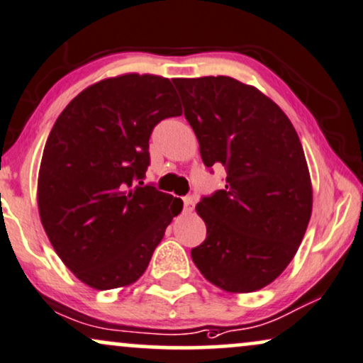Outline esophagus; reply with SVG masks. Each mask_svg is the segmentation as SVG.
Returning a JSON list of instances; mask_svg holds the SVG:
<instances>
[{
  "instance_id": "esophagus-1",
  "label": "esophagus",
  "mask_w": 363,
  "mask_h": 363,
  "mask_svg": "<svg viewBox=\"0 0 363 363\" xmlns=\"http://www.w3.org/2000/svg\"><path fill=\"white\" fill-rule=\"evenodd\" d=\"M193 206H195L193 196H185V199H183V211H185V213H190V211L193 210Z\"/></svg>"
}]
</instances>
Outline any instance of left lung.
Listing matches in <instances>:
<instances>
[{
	"instance_id": "left-lung-1",
	"label": "left lung",
	"mask_w": 363,
	"mask_h": 363,
	"mask_svg": "<svg viewBox=\"0 0 363 363\" xmlns=\"http://www.w3.org/2000/svg\"><path fill=\"white\" fill-rule=\"evenodd\" d=\"M205 167L223 164L225 190L196 211L205 242L191 248L201 275L232 294L272 284L298 250L312 215L302 143L286 115L257 88L230 77L175 78Z\"/></svg>"
}]
</instances>
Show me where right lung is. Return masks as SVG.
<instances>
[{"label": "right lung", "instance_id": "obj_1", "mask_svg": "<svg viewBox=\"0 0 363 363\" xmlns=\"http://www.w3.org/2000/svg\"><path fill=\"white\" fill-rule=\"evenodd\" d=\"M180 115L170 79L131 73L83 89L51 128L38 178L41 223L91 289L138 280L182 211L180 199L143 185L153 128Z\"/></svg>", "mask_w": 363, "mask_h": 363}]
</instances>
